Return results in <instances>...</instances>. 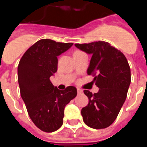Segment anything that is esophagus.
<instances>
[{
  "label": "esophagus",
  "mask_w": 147,
  "mask_h": 147,
  "mask_svg": "<svg viewBox=\"0 0 147 147\" xmlns=\"http://www.w3.org/2000/svg\"><path fill=\"white\" fill-rule=\"evenodd\" d=\"M77 93H78V94H82V93H83V90H82L79 89V88H78V89H77Z\"/></svg>",
  "instance_id": "34e87169"
}]
</instances>
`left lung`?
I'll list each match as a JSON object with an SVG mask.
<instances>
[{
  "label": "left lung",
  "mask_w": 147,
  "mask_h": 147,
  "mask_svg": "<svg viewBox=\"0 0 147 147\" xmlns=\"http://www.w3.org/2000/svg\"><path fill=\"white\" fill-rule=\"evenodd\" d=\"M75 46L92 55L87 72L94 76L99 88L93 94L84 90L89 102L81 110L83 121L93 129H104L113 123L125 102L131 82L130 67L123 53L107 42L76 43Z\"/></svg>",
  "instance_id": "obj_1"
}]
</instances>
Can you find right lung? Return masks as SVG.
I'll return each instance as SVG.
<instances>
[{"mask_svg": "<svg viewBox=\"0 0 147 147\" xmlns=\"http://www.w3.org/2000/svg\"><path fill=\"white\" fill-rule=\"evenodd\" d=\"M72 45L42 39L26 51L18 65L20 96L30 119L44 132H52L60 128L65 107L77 95L75 87L61 90L50 81L57 71V57Z\"/></svg>", "mask_w": 147, "mask_h": 147, "instance_id": "1", "label": "right lung"}]
</instances>
